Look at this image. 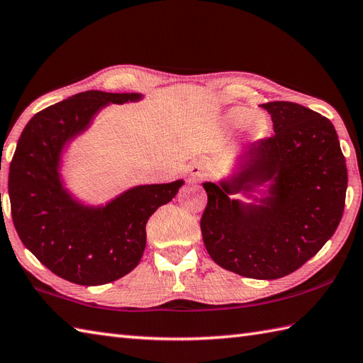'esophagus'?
<instances>
[{
    "instance_id": "esophagus-1",
    "label": "esophagus",
    "mask_w": 363,
    "mask_h": 363,
    "mask_svg": "<svg viewBox=\"0 0 363 363\" xmlns=\"http://www.w3.org/2000/svg\"><path fill=\"white\" fill-rule=\"evenodd\" d=\"M203 177H204V172L199 167H194V168L190 169V179L191 181H195V182L196 181H201Z\"/></svg>"
}]
</instances>
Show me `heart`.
I'll use <instances>...</instances> for the list:
<instances>
[{"label":"heart","mask_w":363,"mask_h":363,"mask_svg":"<svg viewBox=\"0 0 363 363\" xmlns=\"http://www.w3.org/2000/svg\"><path fill=\"white\" fill-rule=\"evenodd\" d=\"M229 117L234 123H237V125H245V123H248L251 120V112L243 109V107H237V109L230 111Z\"/></svg>","instance_id":"1"}]
</instances>
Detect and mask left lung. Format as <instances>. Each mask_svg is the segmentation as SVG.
<instances>
[{"instance_id": "8db88e82", "label": "left lung", "mask_w": 363, "mask_h": 363, "mask_svg": "<svg viewBox=\"0 0 363 363\" xmlns=\"http://www.w3.org/2000/svg\"><path fill=\"white\" fill-rule=\"evenodd\" d=\"M274 134L252 143L238 172L218 184L204 182L201 217L206 250L215 264L252 279H279L296 272L334 235L345 209L348 169L330 120L307 107L273 101ZM269 184L259 205L250 196Z\"/></svg>"}]
</instances>
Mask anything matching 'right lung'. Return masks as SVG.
Listing matches in <instances>:
<instances>
[{"mask_svg":"<svg viewBox=\"0 0 363 363\" xmlns=\"http://www.w3.org/2000/svg\"><path fill=\"white\" fill-rule=\"evenodd\" d=\"M142 99L140 94L89 90L35 113L18 138L9 169L13 226L23 245L65 281L103 285L140 262L146 223L172 201L184 181L126 190L106 206H84L60 179V156L109 103Z\"/></svg>","mask_w":363,"mask_h":363,"instance_id":"obj_1","label":"right lung"}]
</instances>
